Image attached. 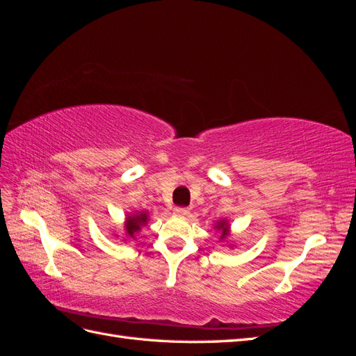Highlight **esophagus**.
Returning <instances> with one entry per match:
<instances>
[{"instance_id": "34e87169", "label": "esophagus", "mask_w": 356, "mask_h": 356, "mask_svg": "<svg viewBox=\"0 0 356 356\" xmlns=\"http://www.w3.org/2000/svg\"><path fill=\"white\" fill-rule=\"evenodd\" d=\"M188 208H182V207H175L174 208V213L175 215H179V217H186V215H188Z\"/></svg>"}]
</instances>
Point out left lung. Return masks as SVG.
Instances as JSON below:
<instances>
[{"mask_svg":"<svg viewBox=\"0 0 356 356\" xmlns=\"http://www.w3.org/2000/svg\"><path fill=\"white\" fill-rule=\"evenodd\" d=\"M215 229L221 232V236H220L221 241H225V239L229 238V234H230V225H229V222L225 221V220H221V221H218L217 224H215Z\"/></svg>","mask_w":356,"mask_h":356,"instance_id":"obj_1","label":"left lung"}]
</instances>
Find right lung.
<instances>
[{
	"instance_id": "right-lung-1",
	"label": "right lung",
	"mask_w": 356,
	"mask_h": 356,
	"mask_svg": "<svg viewBox=\"0 0 356 356\" xmlns=\"http://www.w3.org/2000/svg\"><path fill=\"white\" fill-rule=\"evenodd\" d=\"M147 221H148V213L147 212H136L134 215H129V217H126L124 230H126L127 238L134 239L135 233L141 230V227L147 224Z\"/></svg>"
}]
</instances>
